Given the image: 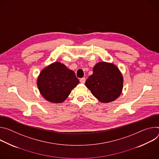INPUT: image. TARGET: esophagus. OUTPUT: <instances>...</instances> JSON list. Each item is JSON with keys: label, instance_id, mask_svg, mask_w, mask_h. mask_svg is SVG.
<instances>
[{"label": "esophagus", "instance_id": "1", "mask_svg": "<svg viewBox=\"0 0 159 159\" xmlns=\"http://www.w3.org/2000/svg\"><path fill=\"white\" fill-rule=\"evenodd\" d=\"M80 81L81 83H84L86 81V78H82L80 80Z\"/></svg>", "mask_w": 159, "mask_h": 159}]
</instances>
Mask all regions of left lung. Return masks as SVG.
Segmentation results:
<instances>
[{"label": "left lung", "instance_id": "obj_1", "mask_svg": "<svg viewBox=\"0 0 159 159\" xmlns=\"http://www.w3.org/2000/svg\"><path fill=\"white\" fill-rule=\"evenodd\" d=\"M93 72L85 85L93 96L102 103H109L118 98L122 90L123 78L117 67L100 62L94 66Z\"/></svg>", "mask_w": 159, "mask_h": 159}]
</instances>
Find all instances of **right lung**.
<instances>
[{
  "mask_svg": "<svg viewBox=\"0 0 159 159\" xmlns=\"http://www.w3.org/2000/svg\"><path fill=\"white\" fill-rule=\"evenodd\" d=\"M78 83L73 70L57 62L43 69L37 80L41 95L52 103L64 102Z\"/></svg>",
  "mask_w": 159,
  "mask_h": 159,
  "instance_id": "right-lung-1",
  "label": "right lung"
}]
</instances>
